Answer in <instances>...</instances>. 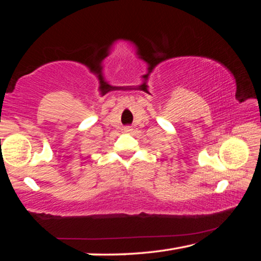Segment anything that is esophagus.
<instances>
[{
	"mask_svg": "<svg viewBox=\"0 0 261 261\" xmlns=\"http://www.w3.org/2000/svg\"><path fill=\"white\" fill-rule=\"evenodd\" d=\"M124 132H125V134H131L132 129H131L130 126H125V127H124Z\"/></svg>",
	"mask_w": 261,
	"mask_h": 261,
	"instance_id": "obj_1",
	"label": "esophagus"
}]
</instances>
